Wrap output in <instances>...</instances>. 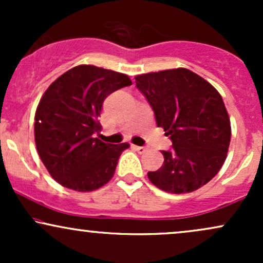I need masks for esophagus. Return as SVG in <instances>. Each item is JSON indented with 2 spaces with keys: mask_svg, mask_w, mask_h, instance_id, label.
Here are the masks:
<instances>
[{
  "mask_svg": "<svg viewBox=\"0 0 263 263\" xmlns=\"http://www.w3.org/2000/svg\"><path fill=\"white\" fill-rule=\"evenodd\" d=\"M132 148H134L135 151H137L140 155H143V153H146V151H147L144 147H141V146H132Z\"/></svg>",
  "mask_w": 263,
  "mask_h": 263,
  "instance_id": "34e87169",
  "label": "esophagus"
}]
</instances>
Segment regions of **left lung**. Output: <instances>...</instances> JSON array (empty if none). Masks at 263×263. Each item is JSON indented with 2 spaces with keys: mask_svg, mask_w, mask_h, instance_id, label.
<instances>
[{
  "mask_svg": "<svg viewBox=\"0 0 263 263\" xmlns=\"http://www.w3.org/2000/svg\"><path fill=\"white\" fill-rule=\"evenodd\" d=\"M135 79L155 111L157 125L173 143L171 151H162V167L148 172L151 183L172 194L201 188L221 170L230 146V119L221 95L185 68Z\"/></svg>",
  "mask_w": 263,
  "mask_h": 263,
  "instance_id": "obj_1",
  "label": "left lung"
}]
</instances>
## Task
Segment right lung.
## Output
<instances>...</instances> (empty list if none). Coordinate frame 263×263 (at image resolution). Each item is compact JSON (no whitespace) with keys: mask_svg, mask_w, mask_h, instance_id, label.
Returning <instances> with one entry per match:
<instances>
[{"mask_svg":"<svg viewBox=\"0 0 263 263\" xmlns=\"http://www.w3.org/2000/svg\"><path fill=\"white\" fill-rule=\"evenodd\" d=\"M126 74L78 65L45 90L34 116L38 155L53 179L65 188L86 193L114 177L128 143H105L93 137L101 131L102 102L110 93L129 86Z\"/></svg>","mask_w":263,"mask_h":263,"instance_id":"right-lung-1","label":"right lung"}]
</instances>
